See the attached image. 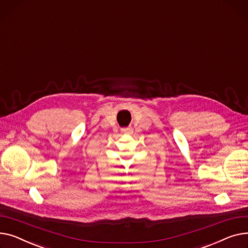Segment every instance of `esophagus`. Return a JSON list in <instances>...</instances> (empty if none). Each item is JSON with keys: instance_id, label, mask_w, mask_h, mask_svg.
Here are the masks:
<instances>
[{"instance_id": "obj_1", "label": "esophagus", "mask_w": 248, "mask_h": 248, "mask_svg": "<svg viewBox=\"0 0 248 248\" xmlns=\"http://www.w3.org/2000/svg\"><path fill=\"white\" fill-rule=\"evenodd\" d=\"M122 131L124 133H127V134H131L133 132V129L131 128V127H128V128H124V129H122Z\"/></svg>"}]
</instances>
